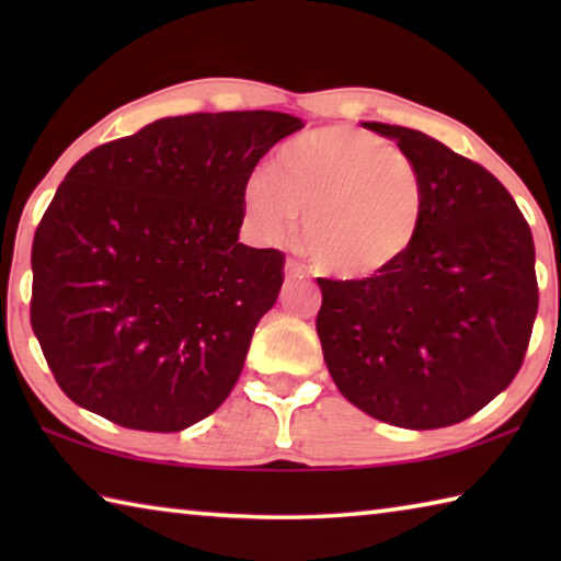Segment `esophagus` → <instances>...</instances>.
I'll return each mask as SVG.
<instances>
[{"mask_svg":"<svg viewBox=\"0 0 561 561\" xmlns=\"http://www.w3.org/2000/svg\"><path fill=\"white\" fill-rule=\"evenodd\" d=\"M284 274H287V279H307L309 277V270L304 267L299 260L289 257L287 264H284Z\"/></svg>","mask_w":561,"mask_h":561,"instance_id":"34e87169","label":"esophagus"}]
</instances>
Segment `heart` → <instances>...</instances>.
<instances>
[{
    "label": "heart",
    "mask_w": 561,
    "mask_h": 561,
    "mask_svg": "<svg viewBox=\"0 0 561 561\" xmlns=\"http://www.w3.org/2000/svg\"><path fill=\"white\" fill-rule=\"evenodd\" d=\"M244 207L264 234L301 217V247L321 272L368 279L396 267L421 234L425 183L415 160L376 133L324 126L284 144L244 180Z\"/></svg>",
    "instance_id": "obj_1"
}]
</instances>
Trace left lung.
<instances>
[{"instance_id": "1", "label": "left lung", "mask_w": 561, "mask_h": 561, "mask_svg": "<svg viewBox=\"0 0 561 561\" xmlns=\"http://www.w3.org/2000/svg\"><path fill=\"white\" fill-rule=\"evenodd\" d=\"M415 160L425 217L413 250L368 279H317V334L351 403L411 431L465 421L525 360L539 289L531 230L507 187L421 130L366 123Z\"/></svg>"}]
</instances>
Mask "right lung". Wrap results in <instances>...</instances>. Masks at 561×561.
I'll return each mask as SVG.
<instances>
[{
  "mask_svg": "<svg viewBox=\"0 0 561 561\" xmlns=\"http://www.w3.org/2000/svg\"><path fill=\"white\" fill-rule=\"evenodd\" d=\"M304 123L277 111L160 118L83 156L32 244V329L73 403L178 433L222 405L284 252L237 242L244 180Z\"/></svg>",
  "mask_w": 561,
  "mask_h": 561,
  "instance_id": "add662e5",
  "label": "right lung"
}]
</instances>
